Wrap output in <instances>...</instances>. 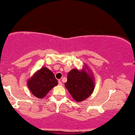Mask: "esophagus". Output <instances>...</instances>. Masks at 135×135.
Returning <instances> with one entry per match:
<instances>
[{"instance_id":"obj_1","label":"esophagus","mask_w":135,"mask_h":135,"mask_svg":"<svg viewBox=\"0 0 135 135\" xmlns=\"http://www.w3.org/2000/svg\"><path fill=\"white\" fill-rule=\"evenodd\" d=\"M58 85H59L60 86H62V85H63V83H61V80H58Z\"/></svg>"}]
</instances>
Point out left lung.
Returning <instances> with one entry per match:
<instances>
[{"label": "left lung", "instance_id": "1", "mask_svg": "<svg viewBox=\"0 0 135 135\" xmlns=\"http://www.w3.org/2000/svg\"><path fill=\"white\" fill-rule=\"evenodd\" d=\"M87 66L81 71L73 69L68 74L65 87L76 102L85 100L90 96L94 89V80L93 74L87 72Z\"/></svg>", "mask_w": 135, "mask_h": 135}]
</instances>
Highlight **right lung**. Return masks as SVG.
I'll list each match as a JSON object with an SVG mask.
<instances>
[{"instance_id": "add662e5", "label": "right lung", "mask_w": 135, "mask_h": 135, "mask_svg": "<svg viewBox=\"0 0 135 135\" xmlns=\"http://www.w3.org/2000/svg\"><path fill=\"white\" fill-rule=\"evenodd\" d=\"M58 85L54 74L48 68L42 67L27 81V85L33 95L42 99L50 90Z\"/></svg>"}]
</instances>
